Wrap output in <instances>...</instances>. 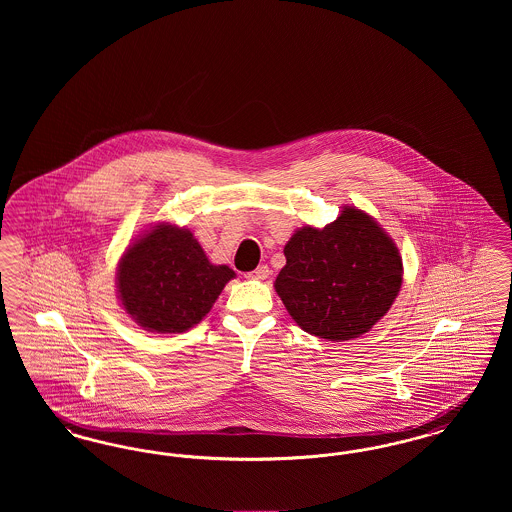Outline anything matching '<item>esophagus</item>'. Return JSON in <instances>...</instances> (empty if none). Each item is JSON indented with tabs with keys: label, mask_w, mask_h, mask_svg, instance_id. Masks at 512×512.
Here are the masks:
<instances>
[{
	"label": "esophagus",
	"mask_w": 512,
	"mask_h": 512,
	"mask_svg": "<svg viewBox=\"0 0 512 512\" xmlns=\"http://www.w3.org/2000/svg\"><path fill=\"white\" fill-rule=\"evenodd\" d=\"M268 274H270V270H268L267 265H259V267L255 268L253 272H249V278L265 280V278H268Z\"/></svg>",
	"instance_id": "esophagus-1"
}]
</instances>
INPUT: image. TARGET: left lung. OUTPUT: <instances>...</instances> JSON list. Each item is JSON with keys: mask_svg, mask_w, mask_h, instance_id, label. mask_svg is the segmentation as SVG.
I'll list each match as a JSON object with an SVG mask.
<instances>
[{"mask_svg": "<svg viewBox=\"0 0 512 512\" xmlns=\"http://www.w3.org/2000/svg\"><path fill=\"white\" fill-rule=\"evenodd\" d=\"M274 288L293 320L328 341L359 338L390 311L403 261L366 213L345 207L322 230L305 226L284 247Z\"/></svg>", "mask_w": 512, "mask_h": 512, "instance_id": "1", "label": "left lung"}]
</instances>
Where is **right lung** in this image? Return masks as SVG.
Returning a JSON list of instances; mask_svg holds the SVG:
<instances>
[{
	"label": "right lung",
	"mask_w": 512,
	"mask_h": 512,
	"mask_svg": "<svg viewBox=\"0 0 512 512\" xmlns=\"http://www.w3.org/2000/svg\"><path fill=\"white\" fill-rule=\"evenodd\" d=\"M234 276L232 268L209 263L190 230L159 224L124 253L117 290L144 330L176 334L205 317Z\"/></svg>",
	"instance_id": "add662e5"
}]
</instances>
